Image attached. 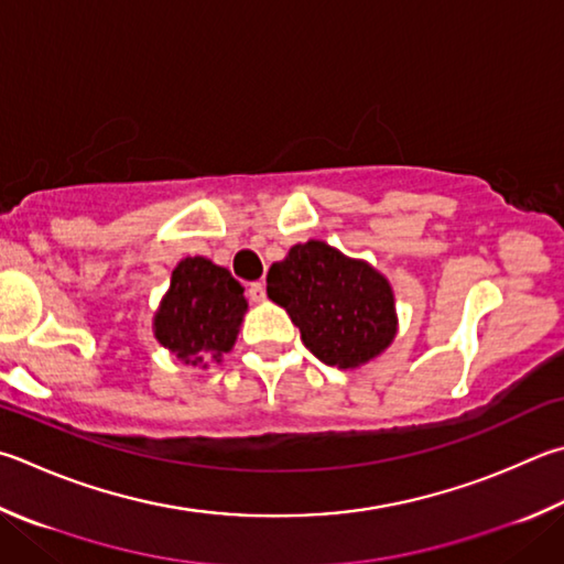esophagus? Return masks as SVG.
Masks as SVG:
<instances>
[{"label":"esophagus","mask_w":564,"mask_h":564,"mask_svg":"<svg viewBox=\"0 0 564 564\" xmlns=\"http://www.w3.org/2000/svg\"><path fill=\"white\" fill-rule=\"evenodd\" d=\"M249 299L253 303H263L265 301V285L261 281H256L249 285Z\"/></svg>","instance_id":"1"}]
</instances>
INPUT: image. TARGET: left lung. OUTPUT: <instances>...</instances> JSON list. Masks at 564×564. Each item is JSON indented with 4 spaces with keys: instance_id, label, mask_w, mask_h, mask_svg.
I'll return each mask as SVG.
<instances>
[{
    "instance_id": "left-lung-1",
    "label": "left lung",
    "mask_w": 564,
    "mask_h": 564,
    "mask_svg": "<svg viewBox=\"0 0 564 564\" xmlns=\"http://www.w3.org/2000/svg\"><path fill=\"white\" fill-rule=\"evenodd\" d=\"M265 291L291 315L305 347L330 367L352 370L370 362L397 335L389 281L325 241L295 243L269 269Z\"/></svg>"
}]
</instances>
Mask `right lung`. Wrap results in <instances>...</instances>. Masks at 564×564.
I'll list each match as a JSON object with an SVG mask.
<instances>
[{"instance_id": "add662e5", "label": "right lung", "mask_w": 564, "mask_h": 564, "mask_svg": "<svg viewBox=\"0 0 564 564\" xmlns=\"http://www.w3.org/2000/svg\"><path fill=\"white\" fill-rule=\"evenodd\" d=\"M243 285L202 256H187L172 271L170 291L155 313V337L184 365L207 367L237 343L247 313Z\"/></svg>"}]
</instances>
